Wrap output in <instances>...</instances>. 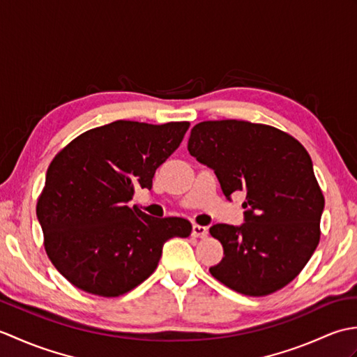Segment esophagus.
<instances>
[{
  "mask_svg": "<svg viewBox=\"0 0 357 357\" xmlns=\"http://www.w3.org/2000/svg\"><path fill=\"white\" fill-rule=\"evenodd\" d=\"M192 234H193L195 238H207L208 230H207V227L195 224V225H193V229H192Z\"/></svg>",
  "mask_w": 357,
  "mask_h": 357,
  "instance_id": "1",
  "label": "esophagus"
}]
</instances>
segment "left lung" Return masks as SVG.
<instances>
[{
	"label": "left lung",
	"mask_w": 357,
	"mask_h": 357,
	"mask_svg": "<svg viewBox=\"0 0 357 357\" xmlns=\"http://www.w3.org/2000/svg\"><path fill=\"white\" fill-rule=\"evenodd\" d=\"M187 149L215 172L227 199L247 195L244 224L210 229L224 247L211 276L247 296L290 284L319 244L325 204L304 146L271 126L222 119L196 124Z\"/></svg>",
	"instance_id": "left-lung-1"
}]
</instances>
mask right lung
<instances>
[{"mask_svg": "<svg viewBox=\"0 0 357 357\" xmlns=\"http://www.w3.org/2000/svg\"><path fill=\"white\" fill-rule=\"evenodd\" d=\"M188 123L115 121L75 138L53 158L36 218L52 264L87 293L115 298L158 267L165 241L192 233L184 218L128 207L136 187L179 147Z\"/></svg>", "mask_w": 357, "mask_h": 357, "instance_id": "1", "label": "right lung"}]
</instances>
